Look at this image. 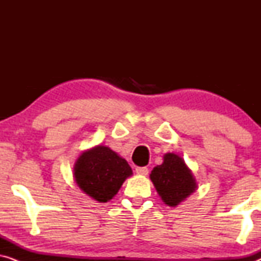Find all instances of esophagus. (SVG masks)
<instances>
[{
	"instance_id": "obj_1",
	"label": "esophagus",
	"mask_w": 261,
	"mask_h": 261,
	"mask_svg": "<svg viewBox=\"0 0 261 261\" xmlns=\"http://www.w3.org/2000/svg\"><path fill=\"white\" fill-rule=\"evenodd\" d=\"M135 172H137L139 176H147L148 169L147 167H137V169H135Z\"/></svg>"
}]
</instances>
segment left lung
Wrapping results in <instances>:
<instances>
[{
  "instance_id": "obj_1",
  "label": "left lung",
  "mask_w": 261,
  "mask_h": 261,
  "mask_svg": "<svg viewBox=\"0 0 261 261\" xmlns=\"http://www.w3.org/2000/svg\"><path fill=\"white\" fill-rule=\"evenodd\" d=\"M162 201L169 206H177L197 190V181L185 164L176 153H166L162 165H156L149 174Z\"/></svg>"
}]
</instances>
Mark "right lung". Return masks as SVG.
<instances>
[{"instance_id":"right-lung-1","label":"right lung","mask_w":261,"mask_h":261,"mask_svg":"<svg viewBox=\"0 0 261 261\" xmlns=\"http://www.w3.org/2000/svg\"><path fill=\"white\" fill-rule=\"evenodd\" d=\"M132 174L126 159L103 145L82 152L73 165L77 187L99 203L110 201Z\"/></svg>"}]
</instances>
